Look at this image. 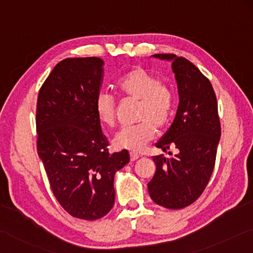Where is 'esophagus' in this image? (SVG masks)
Wrapping results in <instances>:
<instances>
[{"instance_id":"34e87169","label":"esophagus","mask_w":253,"mask_h":253,"mask_svg":"<svg viewBox=\"0 0 253 253\" xmlns=\"http://www.w3.org/2000/svg\"><path fill=\"white\" fill-rule=\"evenodd\" d=\"M130 158H131V161H135V160H138V159L140 158V154L135 153V152H131L130 153Z\"/></svg>"}]
</instances>
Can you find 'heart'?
Listing matches in <instances>:
<instances>
[{
  "label": "heart",
  "mask_w": 253,
  "mask_h": 253,
  "mask_svg": "<svg viewBox=\"0 0 253 253\" xmlns=\"http://www.w3.org/2000/svg\"><path fill=\"white\" fill-rule=\"evenodd\" d=\"M118 91L122 95L140 101L139 123L123 126L113 138V145L140 152L154 138L157 126L162 127L170 121L174 108V95L171 88L159 82L158 78L140 66L131 69L119 79ZM97 119L106 126H112L115 120V104L112 95L101 91L95 100Z\"/></svg>",
  "instance_id": "1"
}]
</instances>
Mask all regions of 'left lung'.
I'll return each mask as SVG.
<instances>
[{"label": "left lung", "instance_id": "left-lung-1", "mask_svg": "<svg viewBox=\"0 0 253 253\" xmlns=\"http://www.w3.org/2000/svg\"><path fill=\"white\" fill-rule=\"evenodd\" d=\"M152 56L171 62L180 102L171 126L156 144L176 153L153 157L157 170L149 194L159 206L182 209L201 196L213 171L221 136L218 104L210 81L191 62L174 54Z\"/></svg>", "mask_w": 253, "mask_h": 253}]
</instances>
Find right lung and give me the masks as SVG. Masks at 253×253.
Listing matches in <instances>:
<instances>
[{
  "label": "right lung",
  "instance_id": "add662e5",
  "mask_svg": "<svg viewBox=\"0 0 253 253\" xmlns=\"http://www.w3.org/2000/svg\"><path fill=\"white\" fill-rule=\"evenodd\" d=\"M103 65L99 57L61 61L38 97L39 158L56 200L83 220L109 213L115 199V172L130 161L127 150L109 153L95 112Z\"/></svg>",
  "mask_w": 253,
  "mask_h": 253
}]
</instances>
